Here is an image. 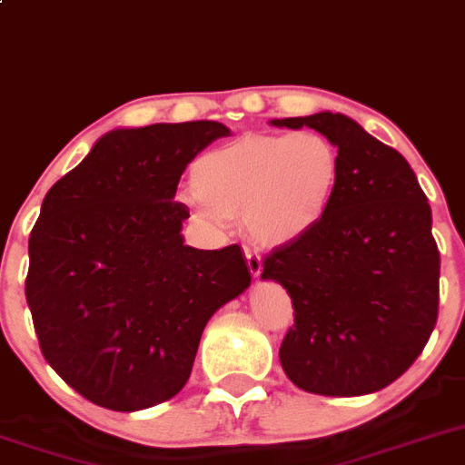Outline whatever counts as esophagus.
I'll use <instances>...</instances> for the list:
<instances>
[{"mask_svg":"<svg viewBox=\"0 0 465 465\" xmlns=\"http://www.w3.org/2000/svg\"><path fill=\"white\" fill-rule=\"evenodd\" d=\"M245 261H247V268L254 277H261V270H263V263H261V256L256 252H252L250 247H245Z\"/></svg>","mask_w":465,"mask_h":465,"instance_id":"esophagus-1","label":"esophagus"}]
</instances>
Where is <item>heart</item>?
I'll list each match as a JSON object with an SVG mask.
<instances>
[{
    "label": "heart",
    "mask_w": 465,
    "mask_h": 465,
    "mask_svg": "<svg viewBox=\"0 0 465 465\" xmlns=\"http://www.w3.org/2000/svg\"><path fill=\"white\" fill-rule=\"evenodd\" d=\"M338 177V147L320 132H252L193 163L188 204L202 223L242 218L254 241L283 245L320 223Z\"/></svg>",
    "instance_id": "b5f03b06"
}]
</instances>
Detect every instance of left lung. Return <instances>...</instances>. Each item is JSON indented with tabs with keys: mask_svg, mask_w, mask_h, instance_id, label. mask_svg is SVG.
I'll list each match as a JSON object with an SVG mask.
<instances>
[{
	"mask_svg": "<svg viewBox=\"0 0 465 465\" xmlns=\"http://www.w3.org/2000/svg\"><path fill=\"white\" fill-rule=\"evenodd\" d=\"M272 124L315 129L341 156L327 213L263 259L261 277L286 288L295 315L279 361L306 393H375L409 371L436 327L431 209L407 159L341 113Z\"/></svg>",
	"mask_w": 465,
	"mask_h": 465,
	"instance_id": "obj_1",
	"label": "left lung"
}]
</instances>
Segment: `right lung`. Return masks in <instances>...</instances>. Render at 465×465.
<instances>
[{"label": "right lung", "instance_id": "right-lung-1", "mask_svg": "<svg viewBox=\"0 0 465 465\" xmlns=\"http://www.w3.org/2000/svg\"><path fill=\"white\" fill-rule=\"evenodd\" d=\"M229 129L213 120L115 129L43 200L26 304L45 361L111 411L174 398L211 315L250 286L241 247L183 245L186 165Z\"/></svg>", "mask_w": 465, "mask_h": 465}]
</instances>
